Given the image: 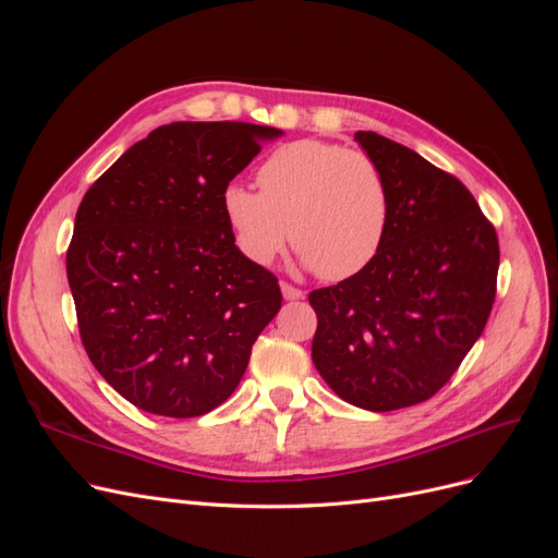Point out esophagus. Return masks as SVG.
<instances>
[{"label":"esophagus","instance_id":"obj_1","mask_svg":"<svg viewBox=\"0 0 558 558\" xmlns=\"http://www.w3.org/2000/svg\"><path fill=\"white\" fill-rule=\"evenodd\" d=\"M281 293H283L286 300H302V298H305V291H300V289H295V286L286 283V281H281Z\"/></svg>","mask_w":558,"mask_h":558}]
</instances>
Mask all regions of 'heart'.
<instances>
[{"label":"heart","mask_w":558,"mask_h":558,"mask_svg":"<svg viewBox=\"0 0 558 558\" xmlns=\"http://www.w3.org/2000/svg\"><path fill=\"white\" fill-rule=\"evenodd\" d=\"M258 189L230 183L223 214L244 256L272 263L293 240L300 260L326 279L361 272L379 253L391 197L381 167L363 150L300 140L258 167Z\"/></svg>","instance_id":"b5f03b06"}]
</instances>
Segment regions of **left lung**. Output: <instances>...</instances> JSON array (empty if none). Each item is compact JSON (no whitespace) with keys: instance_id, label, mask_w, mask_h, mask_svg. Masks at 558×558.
I'll return each instance as SVG.
<instances>
[{"instance_id":"left-lung-1","label":"left lung","mask_w":558,"mask_h":558,"mask_svg":"<svg viewBox=\"0 0 558 558\" xmlns=\"http://www.w3.org/2000/svg\"><path fill=\"white\" fill-rule=\"evenodd\" d=\"M391 211L377 256L316 289L312 361L342 400L391 412L433 398L477 342L496 300L498 234L465 185L416 150L356 132Z\"/></svg>"}]
</instances>
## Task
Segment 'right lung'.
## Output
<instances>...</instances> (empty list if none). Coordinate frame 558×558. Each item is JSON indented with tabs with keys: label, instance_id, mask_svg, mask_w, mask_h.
<instances>
[{
	"label": "right lung",
	"instance_id": "add662e5",
	"mask_svg": "<svg viewBox=\"0 0 558 558\" xmlns=\"http://www.w3.org/2000/svg\"><path fill=\"white\" fill-rule=\"evenodd\" d=\"M279 134L230 121L160 125L83 195L66 248L81 342L134 408L211 412L277 316V277L234 246L223 191Z\"/></svg>",
	"mask_w": 558,
	"mask_h": 558
}]
</instances>
